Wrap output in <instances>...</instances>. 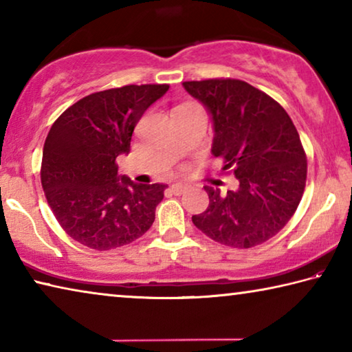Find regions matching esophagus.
Returning <instances> with one entry per match:
<instances>
[{
	"instance_id": "1",
	"label": "esophagus",
	"mask_w": 352,
	"mask_h": 352,
	"mask_svg": "<svg viewBox=\"0 0 352 352\" xmlns=\"http://www.w3.org/2000/svg\"><path fill=\"white\" fill-rule=\"evenodd\" d=\"M188 188H189L188 184H183V183H175V184H172V186H170L172 192L177 194V195H180V194H183V192H186Z\"/></svg>"
}]
</instances>
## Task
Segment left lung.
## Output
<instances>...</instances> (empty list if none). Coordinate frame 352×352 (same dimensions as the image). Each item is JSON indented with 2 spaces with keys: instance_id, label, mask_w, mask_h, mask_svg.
<instances>
[{
  "instance_id": "left-lung-1",
  "label": "left lung",
  "mask_w": 352,
  "mask_h": 352,
  "mask_svg": "<svg viewBox=\"0 0 352 352\" xmlns=\"http://www.w3.org/2000/svg\"><path fill=\"white\" fill-rule=\"evenodd\" d=\"M183 87L211 113V152L239 180V188L225 195L205 186L210 206L192 216L194 225L233 248L264 243L284 228L305 192L307 158L294 122L275 99L239 79Z\"/></svg>"
}]
</instances>
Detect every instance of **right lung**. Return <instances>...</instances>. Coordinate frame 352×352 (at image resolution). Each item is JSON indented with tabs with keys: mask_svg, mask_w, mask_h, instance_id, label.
I'll return each mask as SVG.
<instances>
[{
	"mask_svg": "<svg viewBox=\"0 0 352 352\" xmlns=\"http://www.w3.org/2000/svg\"><path fill=\"white\" fill-rule=\"evenodd\" d=\"M168 90V83H147L88 94L52 124L41 186L57 222L82 245L105 252L136 241L152 226L168 186L118 175L116 158L130 152L135 126Z\"/></svg>",
	"mask_w": 352,
	"mask_h": 352,
	"instance_id": "obj_1",
	"label": "right lung"
}]
</instances>
